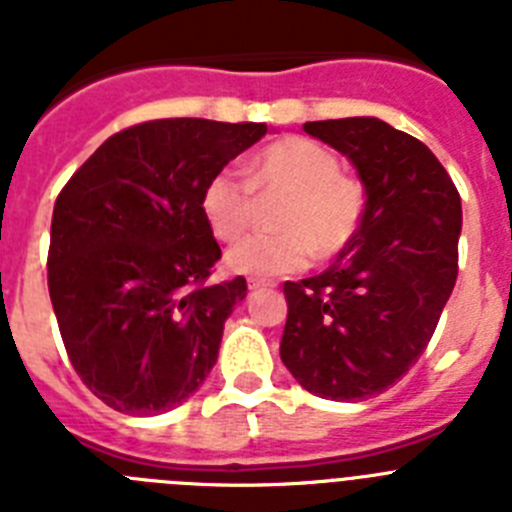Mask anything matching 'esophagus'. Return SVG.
<instances>
[{"instance_id": "34e87169", "label": "esophagus", "mask_w": 512, "mask_h": 512, "mask_svg": "<svg viewBox=\"0 0 512 512\" xmlns=\"http://www.w3.org/2000/svg\"><path fill=\"white\" fill-rule=\"evenodd\" d=\"M266 287H271V282H264V279H248V289H251V292H259V289Z\"/></svg>"}]
</instances>
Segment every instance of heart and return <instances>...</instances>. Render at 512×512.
Returning a JSON list of instances; mask_svg holds the SVG:
<instances>
[{"mask_svg": "<svg viewBox=\"0 0 512 512\" xmlns=\"http://www.w3.org/2000/svg\"><path fill=\"white\" fill-rule=\"evenodd\" d=\"M253 194H284L274 225L282 233L251 235L225 253L233 274L269 279L292 274L318 259H333L351 246L366 212V192L341 174L330 148L310 138H282L253 153L246 179L223 169L202 187L200 210L217 241H235L253 220Z\"/></svg>", "mask_w": 512, "mask_h": 512, "instance_id": "obj_1", "label": "heart"}]
</instances>
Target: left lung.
I'll use <instances>...</instances> for the list:
<instances>
[{"instance_id": "8db88e82", "label": "left lung", "mask_w": 512, "mask_h": 512, "mask_svg": "<svg viewBox=\"0 0 512 512\" xmlns=\"http://www.w3.org/2000/svg\"><path fill=\"white\" fill-rule=\"evenodd\" d=\"M354 164L359 233L330 269L284 284L282 356L312 395H379L420 359L459 274L461 200L431 148L379 117L305 122Z\"/></svg>"}]
</instances>
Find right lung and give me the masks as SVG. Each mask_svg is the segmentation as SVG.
Here are the masks:
<instances>
[{
    "mask_svg": "<svg viewBox=\"0 0 512 512\" xmlns=\"http://www.w3.org/2000/svg\"><path fill=\"white\" fill-rule=\"evenodd\" d=\"M269 133L264 122L171 117L112 135L58 194L48 292L76 374L110 408L158 415L197 392L246 279L220 259L202 187Z\"/></svg>",
    "mask_w": 512,
    "mask_h": 512,
    "instance_id": "right-lung-1",
    "label": "right lung"
}]
</instances>
